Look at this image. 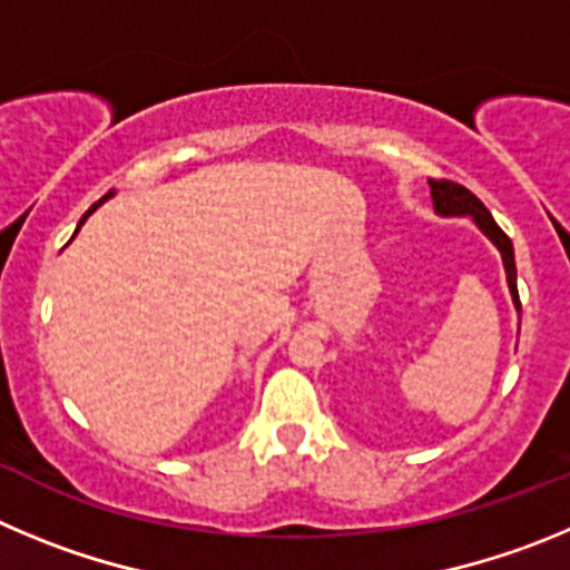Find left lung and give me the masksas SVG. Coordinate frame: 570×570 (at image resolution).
<instances>
[{"mask_svg":"<svg viewBox=\"0 0 570 570\" xmlns=\"http://www.w3.org/2000/svg\"><path fill=\"white\" fill-rule=\"evenodd\" d=\"M429 187H432V202H434V213L438 215H471L474 224L494 240V247L500 249L502 255V264H505V278H509V289L511 297H514V306L520 312V292H517V264H514V247H511V238L497 227V222L491 218L489 209L483 207V202L465 189L463 184H454V181H434L429 178Z\"/></svg>","mask_w":570,"mask_h":570,"instance_id":"left-lung-1","label":"left lung"}]
</instances>
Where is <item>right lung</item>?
Listing matches in <instances>:
<instances>
[{
	"label": "right lung",
	"instance_id": "add662e5",
	"mask_svg": "<svg viewBox=\"0 0 570 570\" xmlns=\"http://www.w3.org/2000/svg\"><path fill=\"white\" fill-rule=\"evenodd\" d=\"M105 198H110V193H107V196H105ZM105 198H101V202H105ZM101 202H99V204H101ZM99 204H94V207L87 209V213H85V218H87V215H90V213H94V209H96V207H99ZM85 218H81V222H79V227H81V224H85ZM79 227H76V233H79Z\"/></svg>",
	"mask_w": 570,
	"mask_h": 570
}]
</instances>
